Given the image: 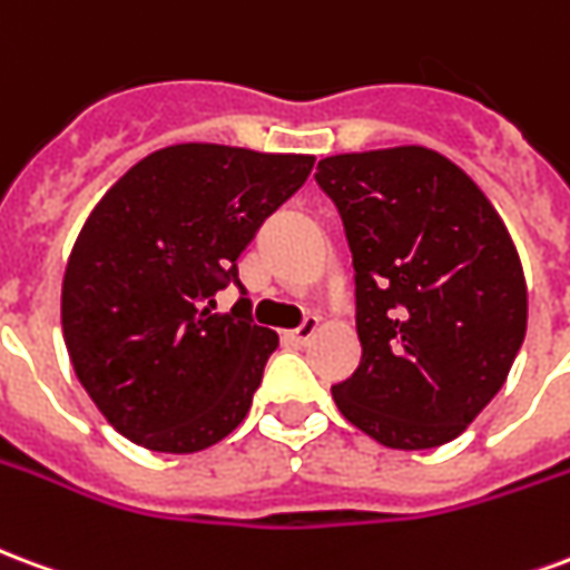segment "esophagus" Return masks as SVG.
<instances>
[{"instance_id": "obj_1", "label": "esophagus", "mask_w": 570, "mask_h": 570, "mask_svg": "<svg viewBox=\"0 0 570 570\" xmlns=\"http://www.w3.org/2000/svg\"><path fill=\"white\" fill-rule=\"evenodd\" d=\"M317 330H321V321H317V317H305V323H302L298 330H293V333H286V338H289L293 345H308L311 338L317 335Z\"/></svg>"}]
</instances>
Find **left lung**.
<instances>
[{
  "instance_id": "obj_1",
  "label": "left lung",
  "mask_w": 570,
  "mask_h": 570,
  "mask_svg": "<svg viewBox=\"0 0 570 570\" xmlns=\"http://www.w3.org/2000/svg\"><path fill=\"white\" fill-rule=\"evenodd\" d=\"M314 179L345 225L363 347L335 406L387 449L452 442L525 338L513 237L476 183L424 146L333 155Z\"/></svg>"
}]
</instances>
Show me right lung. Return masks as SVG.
I'll return each mask as SVG.
<instances>
[{"mask_svg":"<svg viewBox=\"0 0 570 570\" xmlns=\"http://www.w3.org/2000/svg\"><path fill=\"white\" fill-rule=\"evenodd\" d=\"M311 167V155L179 142L94 207L60 321L81 387L121 436L188 454L247 419L277 335L253 323L244 289L228 314L213 311L216 293L237 284V256Z\"/></svg>","mask_w":570,"mask_h":570,"instance_id":"1","label":"right lung"}]
</instances>
